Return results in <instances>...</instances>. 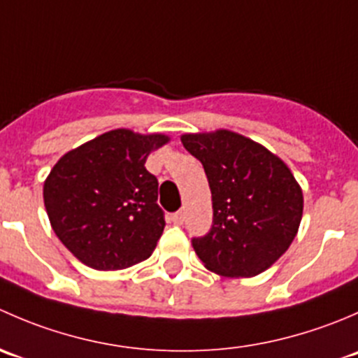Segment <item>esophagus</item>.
<instances>
[{
    "instance_id": "34e87169",
    "label": "esophagus",
    "mask_w": 358,
    "mask_h": 358,
    "mask_svg": "<svg viewBox=\"0 0 358 358\" xmlns=\"http://www.w3.org/2000/svg\"><path fill=\"white\" fill-rule=\"evenodd\" d=\"M183 220H185V215H183V211H176L171 215V222L175 223V225H182Z\"/></svg>"
}]
</instances>
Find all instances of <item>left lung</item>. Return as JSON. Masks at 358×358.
Returning <instances> with one entry per match:
<instances>
[{
    "instance_id": "1",
    "label": "left lung",
    "mask_w": 358,
    "mask_h": 358,
    "mask_svg": "<svg viewBox=\"0 0 358 358\" xmlns=\"http://www.w3.org/2000/svg\"><path fill=\"white\" fill-rule=\"evenodd\" d=\"M182 143L202 162L211 189L213 225L192 239L196 255L223 277L265 272L287 251L301 223L303 192L291 169L229 129L187 133Z\"/></svg>"
}]
</instances>
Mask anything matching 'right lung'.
I'll return each instance as SVG.
<instances>
[{
	"label": "right lung",
	"instance_id": "1",
	"mask_svg": "<svg viewBox=\"0 0 358 358\" xmlns=\"http://www.w3.org/2000/svg\"><path fill=\"white\" fill-rule=\"evenodd\" d=\"M161 133L112 129L59 159L43 187L53 232L95 270H122L152 255L164 230L157 178L147 171Z\"/></svg>",
	"mask_w": 358,
	"mask_h": 358
}]
</instances>
